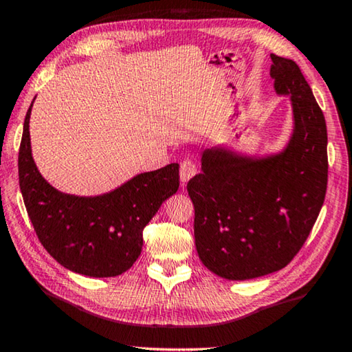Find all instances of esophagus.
Returning <instances> with one entry per match:
<instances>
[{"label":"esophagus","instance_id":"1","mask_svg":"<svg viewBox=\"0 0 352 352\" xmlns=\"http://www.w3.org/2000/svg\"><path fill=\"white\" fill-rule=\"evenodd\" d=\"M197 173V165L192 159H184L181 162V170H179V176H181V184L184 186L186 182L190 179V177L195 176Z\"/></svg>","mask_w":352,"mask_h":352}]
</instances>
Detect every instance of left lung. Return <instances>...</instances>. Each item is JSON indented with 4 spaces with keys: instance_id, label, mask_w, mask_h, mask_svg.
Wrapping results in <instances>:
<instances>
[{
    "instance_id": "1",
    "label": "left lung",
    "mask_w": 352,
    "mask_h": 352,
    "mask_svg": "<svg viewBox=\"0 0 352 352\" xmlns=\"http://www.w3.org/2000/svg\"><path fill=\"white\" fill-rule=\"evenodd\" d=\"M270 74L290 95L294 133L281 154L249 159L226 149L203 152L201 173L187 182L195 208L200 261L233 281L278 272L307 241L327 190V126L294 60L272 54Z\"/></svg>"
}]
</instances>
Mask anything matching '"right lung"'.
I'll return each instance as SVG.
<instances>
[{"label":"right lung","instance_id":"1","mask_svg":"<svg viewBox=\"0 0 352 352\" xmlns=\"http://www.w3.org/2000/svg\"><path fill=\"white\" fill-rule=\"evenodd\" d=\"M32 106L20 141L19 184L38 239L71 272L119 276L140 257L144 227L179 187V165L141 173L100 197L62 193L47 184L33 162L28 130Z\"/></svg>","mask_w":352,"mask_h":352}]
</instances>
